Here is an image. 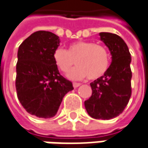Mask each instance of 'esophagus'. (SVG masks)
Here are the masks:
<instances>
[{"label": "esophagus", "mask_w": 148, "mask_h": 148, "mask_svg": "<svg viewBox=\"0 0 148 148\" xmlns=\"http://www.w3.org/2000/svg\"><path fill=\"white\" fill-rule=\"evenodd\" d=\"M80 84H79V83H76V82L73 83V86H74V88H78Z\"/></svg>", "instance_id": "obj_1"}]
</instances>
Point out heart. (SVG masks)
Here are the masks:
<instances>
[{
    "label": "heart",
    "mask_w": 148,
    "mask_h": 148,
    "mask_svg": "<svg viewBox=\"0 0 148 148\" xmlns=\"http://www.w3.org/2000/svg\"><path fill=\"white\" fill-rule=\"evenodd\" d=\"M53 57L58 69L63 73L69 71L76 62L78 66L67 74L72 80L100 79L108 71L110 62V54L105 47L84 41L74 42L69 45L67 50L58 48Z\"/></svg>",
    "instance_id": "b5f03b06"
}]
</instances>
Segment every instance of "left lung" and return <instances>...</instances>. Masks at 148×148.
I'll return each instance as SVG.
<instances>
[{
  "label": "left lung",
  "mask_w": 148,
  "mask_h": 148,
  "mask_svg": "<svg viewBox=\"0 0 148 148\" xmlns=\"http://www.w3.org/2000/svg\"><path fill=\"white\" fill-rule=\"evenodd\" d=\"M100 36L108 47L112 62L106 74L90 83L92 95L84 101V106L92 118L110 120L122 113L131 98L132 57L126 42L118 35L100 32Z\"/></svg>",
  "instance_id": "1"
}]
</instances>
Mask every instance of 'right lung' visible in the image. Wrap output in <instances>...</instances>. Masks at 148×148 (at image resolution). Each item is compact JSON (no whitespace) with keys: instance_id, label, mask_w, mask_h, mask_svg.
I'll use <instances>...</instances> for the list:
<instances>
[{"instance_id":"right-lung-1","label":"right lung","mask_w":148,"mask_h":148,"mask_svg":"<svg viewBox=\"0 0 148 148\" xmlns=\"http://www.w3.org/2000/svg\"><path fill=\"white\" fill-rule=\"evenodd\" d=\"M59 38L46 31L33 32L19 46L16 89L17 98L29 114L39 118L53 117L64 96L74 90L53 61Z\"/></svg>"}]
</instances>
